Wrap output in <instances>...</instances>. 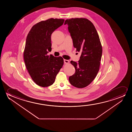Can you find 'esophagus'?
Instances as JSON below:
<instances>
[{
  "mask_svg": "<svg viewBox=\"0 0 132 132\" xmlns=\"http://www.w3.org/2000/svg\"><path fill=\"white\" fill-rule=\"evenodd\" d=\"M64 63H69V61L68 60H64Z\"/></svg>",
  "mask_w": 132,
  "mask_h": 132,
  "instance_id": "obj_1",
  "label": "esophagus"
}]
</instances>
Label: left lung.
<instances>
[{"mask_svg":"<svg viewBox=\"0 0 132 132\" xmlns=\"http://www.w3.org/2000/svg\"><path fill=\"white\" fill-rule=\"evenodd\" d=\"M66 24L68 25L73 46L81 53L78 63L70 62L76 71L69 77V81L73 86L82 88L94 80L99 70L102 45L96 28L88 19L70 18L65 20Z\"/></svg>","mask_w":132,"mask_h":132,"instance_id":"left-lung-1","label":"left lung"}]
</instances>
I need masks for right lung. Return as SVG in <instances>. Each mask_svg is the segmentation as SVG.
<instances>
[{"mask_svg": "<svg viewBox=\"0 0 132 132\" xmlns=\"http://www.w3.org/2000/svg\"><path fill=\"white\" fill-rule=\"evenodd\" d=\"M64 21L53 18L42 21L33 26L27 35L24 60L33 81L40 87L52 85L63 66V58L47 53L51 50V34Z\"/></svg>", "mask_w": 132, "mask_h": 132, "instance_id": "1", "label": "right lung"}]
</instances>
